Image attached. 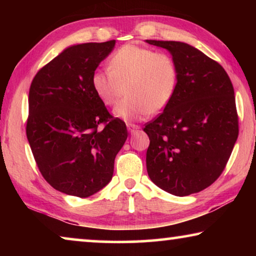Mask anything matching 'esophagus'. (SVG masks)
<instances>
[{
    "label": "esophagus",
    "mask_w": 256,
    "mask_h": 256,
    "mask_svg": "<svg viewBox=\"0 0 256 256\" xmlns=\"http://www.w3.org/2000/svg\"><path fill=\"white\" fill-rule=\"evenodd\" d=\"M138 128H140V126H138V125L131 124V123H128V132L133 133L134 131H136V130H138Z\"/></svg>",
    "instance_id": "obj_1"
}]
</instances>
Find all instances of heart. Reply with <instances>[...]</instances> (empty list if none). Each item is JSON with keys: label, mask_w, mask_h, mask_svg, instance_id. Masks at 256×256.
Wrapping results in <instances>:
<instances>
[{"label": "heart", "mask_w": 256, "mask_h": 256, "mask_svg": "<svg viewBox=\"0 0 256 256\" xmlns=\"http://www.w3.org/2000/svg\"><path fill=\"white\" fill-rule=\"evenodd\" d=\"M92 84L98 98L110 107L128 92L115 114L125 120H142L170 105L178 84V68L170 54L128 44L112 55L110 68L94 72Z\"/></svg>", "instance_id": "b5f03b06"}]
</instances>
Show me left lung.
Returning <instances> with one entry per match:
<instances>
[{
    "instance_id": "1",
    "label": "left lung",
    "mask_w": 256,
    "mask_h": 256,
    "mask_svg": "<svg viewBox=\"0 0 256 256\" xmlns=\"http://www.w3.org/2000/svg\"><path fill=\"white\" fill-rule=\"evenodd\" d=\"M168 50L178 68L175 96L146 124L150 180L176 196L198 193L222 175L238 138L235 92L224 68L180 42L149 40Z\"/></svg>"
}]
</instances>
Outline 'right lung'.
Masks as SVG:
<instances>
[{
	"label": "right lung",
	"mask_w": 256,
	"mask_h": 256,
	"mask_svg": "<svg viewBox=\"0 0 256 256\" xmlns=\"http://www.w3.org/2000/svg\"><path fill=\"white\" fill-rule=\"evenodd\" d=\"M115 40L71 46L42 66L29 89L26 133L45 180L88 198L110 183L126 125L110 114L92 78Z\"/></svg>",
	"instance_id": "right-lung-1"
}]
</instances>
